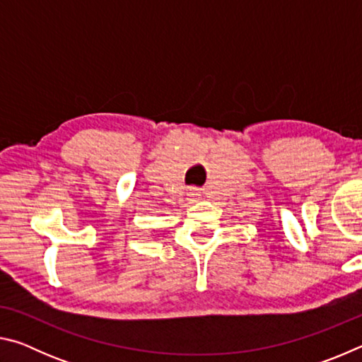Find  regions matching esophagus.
Masks as SVG:
<instances>
[{
    "label": "esophagus",
    "instance_id": "34e87169",
    "mask_svg": "<svg viewBox=\"0 0 362 362\" xmlns=\"http://www.w3.org/2000/svg\"><path fill=\"white\" fill-rule=\"evenodd\" d=\"M188 196H189V199H192V201H196V199L199 198V192L196 188H189L188 189Z\"/></svg>",
    "mask_w": 362,
    "mask_h": 362
}]
</instances>
